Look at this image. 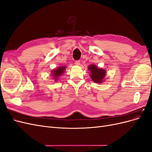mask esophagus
Instances as JSON below:
<instances>
[{"instance_id": "1", "label": "esophagus", "mask_w": 152, "mask_h": 152, "mask_svg": "<svg viewBox=\"0 0 152 152\" xmlns=\"http://www.w3.org/2000/svg\"><path fill=\"white\" fill-rule=\"evenodd\" d=\"M75 64L76 65H77V66H79V65H80V60H77V61H75Z\"/></svg>"}]
</instances>
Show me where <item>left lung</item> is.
Returning a JSON list of instances; mask_svg holds the SVG:
<instances>
[{"label": "left lung", "mask_w": 152, "mask_h": 152, "mask_svg": "<svg viewBox=\"0 0 152 152\" xmlns=\"http://www.w3.org/2000/svg\"><path fill=\"white\" fill-rule=\"evenodd\" d=\"M88 70L90 71V76L91 79L96 83L102 84L104 81V78L106 75V70L102 68H99L95 65H89Z\"/></svg>", "instance_id": "left-lung-1"}]
</instances>
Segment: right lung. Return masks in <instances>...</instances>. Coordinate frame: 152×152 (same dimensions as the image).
<instances>
[{
  "instance_id": "obj_1",
  "label": "right lung",
  "mask_w": 152,
  "mask_h": 152,
  "mask_svg": "<svg viewBox=\"0 0 152 152\" xmlns=\"http://www.w3.org/2000/svg\"><path fill=\"white\" fill-rule=\"evenodd\" d=\"M66 68V67L65 66H59L56 69H54V70L51 71V73H52L51 75L54 77V79L55 81H56L59 78V77L61 76L63 73L65 72Z\"/></svg>"
}]
</instances>
